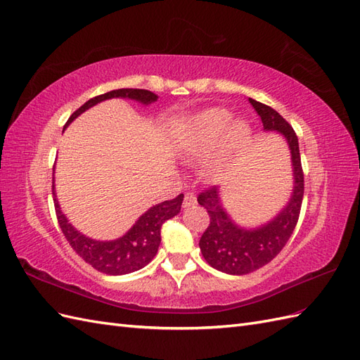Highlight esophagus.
I'll use <instances>...</instances> for the list:
<instances>
[{
    "label": "esophagus",
    "instance_id": "obj_1",
    "mask_svg": "<svg viewBox=\"0 0 360 360\" xmlns=\"http://www.w3.org/2000/svg\"><path fill=\"white\" fill-rule=\"evenodd\" d=\"M197 205V197L194 192H186L185 198H183V207H191Z\"/></svg>",
    "mask_w": 360,
    "mask_h": 360
}]
</instances>
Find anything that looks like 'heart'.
<instances>
[{"mask_svg":"<svg viewBox=\"0 0 360 360\" xmlns=\"http://www.w3.org/2000/svg\"><path fill=\"white\" fill-rule=\"evenodd\" d=\"M231 112L223 108H209L192 116L181 128L179 150L191 159H201L218 146V153L207 163L210 175L220 172L231 154L248 142L250 128L246 122H231Z\"/></svg>","mask_w":360,"mask_h":360,"instance_id":"heart-1","label":"heart"}]
</instances>
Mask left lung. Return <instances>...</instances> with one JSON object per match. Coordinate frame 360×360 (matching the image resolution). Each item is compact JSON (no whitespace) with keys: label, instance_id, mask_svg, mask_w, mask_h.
Wrapping results in <instances>:
<instances>
[{"label":"left lung","instance_id":"left-lung-1","mask_svg":"<svg viewBox=\"0 0 360 360\" xmlns=\"http://www.w3.org/2000/svg\"><path fill=\"white\" fill-rule=\"evenodd\" d=\"M249 102L259 114L264 129L281 133L287 140L293 165V194L274 220L257 229H244L227 215L217 186L201 192L197 200L206 207L210 223L201 235L198 246L207 264L227 275H248L269 264L283 250L296 227L304 197L300 143L292 125L267 105L253 99H249Z\"/></svg>","mask_w":360,"mask_h":360}]
</instances>
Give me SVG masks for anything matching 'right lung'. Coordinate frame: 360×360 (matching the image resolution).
<instances>
[{
  "label": "right lung",
  "mask_w": 360,
  "mask_h": 360,
  "mask_svg": "<svg viewBox=\"0 0 360 360\" xmlns=\"http://www.w3.org/2000/svg\"><path fill=\"white\" fill-rule=\"evenodd\" d=\"M111 98H127L134 99L143 105H150L151 102L157 101V96L153 91L148 90H139V89H120L112 90L96 98L86 101L81 108H77L67 124L72 122L82 114L85 110L91 108L93 105L99 103L102 101H107ZM64 127V128H65ZM53 195H55V186H53ZM56 197V195H55ZM183 203V194L177 195L172 200H166L163 203H159L148 209L146 212L139 218L136 224L131 229L117 240L112 241H98L91 240L89 236L77 232L75 227L68 223L65 215L60 212V207L58 200L55 198V209H56V218L60 231H63L70 246L81 257L85 262H89L91 267L102 271L107 275H127L131 271L140 270L145 267L148 262L155 257L157 250L160 246V229L162 224L175 217L181 209Z\"/></svg>",
  "instance_id": "1"
}]
</instances>
